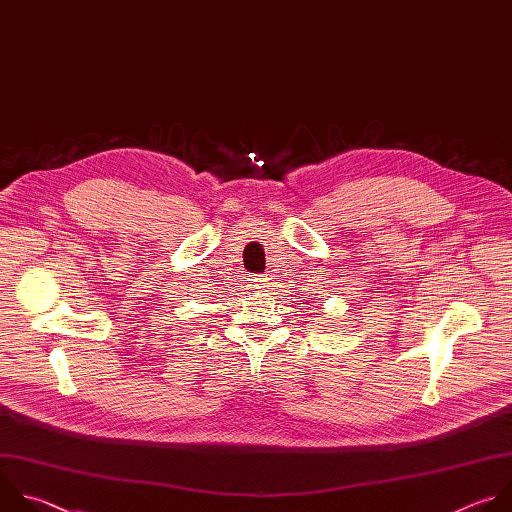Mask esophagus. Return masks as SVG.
<instances>
[{"label": "esophagus", "mask_w": 512, "mask_h": 512, "mask_svg": "<svg viewBox=\"0 0 512 512\" xmlns=\"http://www.w3.org/2000/svg\"><path fill=\"white\" fill-rule=\"evenodd\" d=\"M267 281H269V277H267V275H257V277H253V279H251L253 289H263V287L267 285Z\"/></svg>", "instance_id": "1"}]
</instances>
